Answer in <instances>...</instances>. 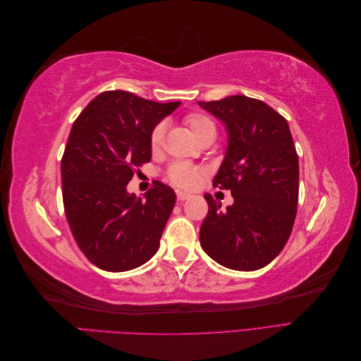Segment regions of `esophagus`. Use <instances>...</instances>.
<instances>
[{"label":"esophagus","instance_id":"esophagus-1","mask_svg":"<svg viewBox=\"0 0 361 361\" xmlns=\"http://www.w3.org/2000/svg\"><path fill=\"white\" fill-rule=\"evenodd\" d=\"M176 195H178V200H179V202H183V200H187V199L191 197V195H190L188 192H183V191H178Z\"/></svg>","mask_w":361,"mask_h":361}]
</instances>
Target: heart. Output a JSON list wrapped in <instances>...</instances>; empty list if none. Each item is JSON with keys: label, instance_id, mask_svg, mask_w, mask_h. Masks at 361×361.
I'll list each match as a JSON object with an SVG mask.
<instances>
[{"label": "heart", "instance_id": "b5f03b06", "mask_svg": "<svg viewBox=\"0 0 361 361\" xmlns=\"http://www.w3.org/2000/svg\"><path fill=\"white\" fill-rule=\"evenodd\" d=\"M185 123L190 128L191 134L197 138L200 143H204L207 140H214L216 135V125L214 122V118L211 116H207L204 113H190L185 116ZM164 130H166V126H164L162 122L157 123L154 129L150 130L149 135V143L152 150H158L162 145L164 140ZM202 171L190 166V164L185 162H173L171 166L167 170V179L173 185H176L179 188H192L195 183L199 182Z\"/></svg>", "mask_w": 361, "mask_h": 361}]
</instances>
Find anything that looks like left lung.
Instances as JSON below:
<instances>
[{
    "mask_svg": "<svg viewBox=\"0 0 361 361\" xmlns=\"http://www.w3.org/2000/svg\"><path fill=\"white\" fill-rule=\"evenodd\" d=\"M199 105L226 123L228 146L214 187L233 197L221 209L204 194L209 211L200 227L202 248L231 269L264 268L288 243L297 216L300 166L288 120L243 94Z\"/></svg>",
    "mask_w": 361,
    "mask_h": 361,
    "instance_id": "8db88e82",
    "label": "left lung"
}]
</instances>
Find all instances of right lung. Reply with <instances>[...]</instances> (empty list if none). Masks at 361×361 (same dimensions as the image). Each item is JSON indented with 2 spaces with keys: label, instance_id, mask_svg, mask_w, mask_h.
<instances>
[{
  "label": "right lung",
  "instance_id": "1",
  "mask_svg": "<svg viewBox=\"0 0 361 361\" xmlns=\"http://www.w3.org/2000/svg\"><path fill=\"white\" fill-rule=\"evenodd\" d=\"M179 104L111 90L73 122L61 158L63 204L76 244L97 268L128 271L157 253L176 194L155 182L141 200L126 185L152 158L150 130Z\"/></svg>",
  "mask_w": 361,
  "mask_h": 361
}]
</instances>
